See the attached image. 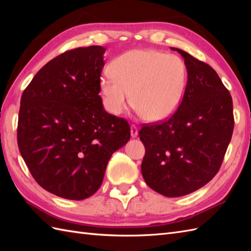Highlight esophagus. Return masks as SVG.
I'll return each instance as SVG.
<instances>
[{
  "label": "esophagus",
  "instance_id": "esophagus-1",
  "mask_svg": "<svg viewBox=\"0 0 251 251\" xmlns=\"http://www.w3.org/2000/svg\"><path fill=\"white\" fill-rule=\"evenodd\" d=\"M130 134H131V137L132 138H136L138 136V128L137 126L135 125H131L130 126Z\"/></svg>",
  "mask_w": 251,
  "mask_h": 251
}]
</instances>
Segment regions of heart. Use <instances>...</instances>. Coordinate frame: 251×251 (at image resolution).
I'll return each instance as SVG.
<instances>
[{
    "label": "heart",
    "instance_id": "heart-1",
    "mask_svg": "<svg viewBox=\"0 0 251 251\" xmlns=\"http://www.w3.org/2000/svg\"><path fill=\"white\" fill-rule=\"evenodd\" d=\"M100 78L104 104L112 114L130 102L147 121L159 122L177 110L188 81L184 61L156 50L126 51L112 61Z\"/></svg>",
    "mask_w": 251,
    "mask_h": 251
}]
</instances>
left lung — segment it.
Returning <instances> with one entry per match:
<instances>
[{
	"label": "left lung",
	"instance_id": "left-lung-1",
	"mask_svg": "<svg viewBox=\"0 0 251 251\" xmlns=\"http://www.w3.org/2000/svg\"><path fill=\"white\" fill-rule=\"evenodd\" d=\"M188 82L178 110L143 124L141 173L157 193L179 197L201 189L219 172L234 129L233 101L217 72L184 50Z\"/></svg>",
	"mask_w": 251,
	"mask_h": 251
}]
</instances>
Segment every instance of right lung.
<instances>
[{"label": "right lung", "mask_w": 251, "mask_h": 251, "mask_svg": "<svg viewBox=\"0 0 251 251\" xmlns=\"http://www.w3.org/2000/svg\"><path fill=\"white\" fill-rule=\"evenodd\" d=\"M101 46L65 51L41 69L21 96L17 142L32 177L62 199L98 191L110 157L130 139L125 119L105 112Z\"/></svg>", "instance_id": "obj_1"}]
</instances>
